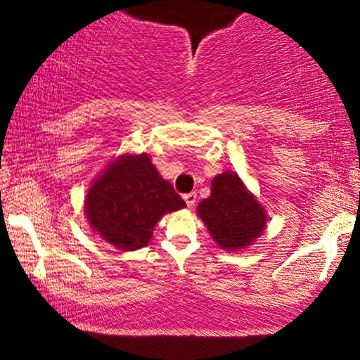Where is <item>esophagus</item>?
Masks as SVG:
<instances>
[{
    "mask_svg": "<svg viewBox=\"0 0 360 360\" xmlns=\"http://www.w3.org/2000/svg\"><path fill=\"white\" fill-rule=\"evenodd\" d=\"M184 200L186 202V206L193 207L196 205V193H186V195L184 196Z\"/></svg>",
    "mask_w": 360,
    "mask_h": 360,
    "instance_id": "1",
    "label": "esophagus"
}]
</instances>
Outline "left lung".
Returning <instances> with one entry per match:
<instances>
[{
    "label": "left lung",
    "instance_id": "8db88e82",
    "mask_svg": "<svg viewBox=\"0 0 360 360\" xmlns=\"http://www.w3.org/2000/svg\"><path fill=\"white\" fill-rule=\"evenodd\" d=\"M211 238L224 252H240L257 242L268 224L266 210L237 172L226 170L211 181V196L196 207Z\"/></svg>",
    "mask_w": 360,
    "mask_h": 360
}]
</instances>
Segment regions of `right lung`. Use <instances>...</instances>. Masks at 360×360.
Masks as SVG:
<instances>
[{
  "label": "right lung",
  "mask_w": 360,
  "mask_h": 360,
  "mask_svg": "<svg viewBox=\"0 0 360 360\" xmlns=\"http://www.w3.org/2000/svg\"><path fill=\"white\" fill-rule=\"evenodd\" d=\"M185 206L146 153H124L108 162L84 198L91 231L123 252L146 247L162 216Z\"/></svg>",
  "instance_id": "1"
}]
</instances>
